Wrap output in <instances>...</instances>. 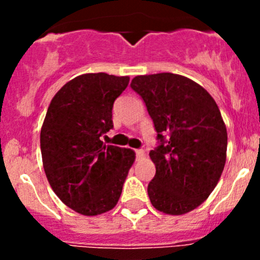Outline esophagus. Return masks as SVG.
<instances>
[{"mask_svg": "<svg viewBox=\"0 0 260 260\" xmlns=\"http://www.w3.org/2000/svg\"><path fill=\"white\" fill-rule=\"evenodd\" d=\"M136 154H137L138 158H143L146 157V152L143 149H136Z\"/></svg>", "mask_w": 260, "mask_h": 260, "instance_id": "34e87169", "label": "esophagus"}]
</instances>
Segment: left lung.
Masks as SVG:
<instances>
[{
	"mask_svg": "<svg viewBox=\"0 0 260 260\" xmlns=\"http://www.w3.org/2000/svg\"><path fill=\"white\" fill-rule=\"evenodd\" d=\"M131 86L142 96L161 141L149 152L156 166L147 188L151 204L169 215L192 211L212 192L226 161L219 107L200 84L172 73L138 75Z\"/></svg>",
	"mask_w": 260,
	"mask_h": 260,
	"instance_id": "8db88e82",
	"label": "left lung"
}]
</instances>
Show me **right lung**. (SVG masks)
Listing matches in <instances>:
<instances>
[{"mask_svg":"<svg viewBox=\"0 0 260 260\" xmlns=\"http://www.w3.org/2000/svg\"><path fill=\"white\" fill-rule=\"evenodd\" d=\"M129 77L88 73L68 81L51 99L40 133L45 175L57 198L95 216L112 210L136 159L131 148L106 146L115 99Z\"/></svg>","mask_w":260,"mask_h":260,"instance_id":"right-lung-1","label":"right lung"}]
</instances>
